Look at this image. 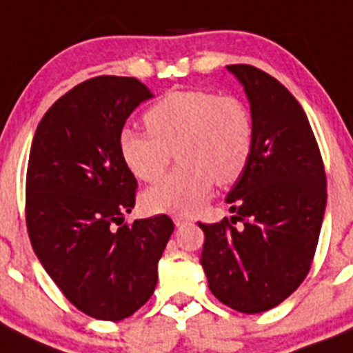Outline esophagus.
Instances as JSON below:
<instances>
[{"label": "esophagus", "instance_id": "34e87169", "mask_svg": "<svg viewBox=\"0 0 353 353\" xmlns=\"http://www.w3.org/2000/svg\"><path fill=\"white\" fill-rule=\"evenodd\" d=\"M173 223L176 224V226H183V224H187L189 223V219H187L185 215H173Z\"/></svg>", "mask_w": 353, "mask_h": 353}]
</instances>
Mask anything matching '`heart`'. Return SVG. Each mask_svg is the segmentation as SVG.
Wrapping results in <instances>:
<instances>
[{"mask_svg": "<svg viewBox=\"0 0 353 353\" xmlns=\"http://www.w3.org/2000/svg\"><path fill=\"white\" fill-rule=\"evenodd\" d=\"M148 132L123 129L121 161L136 179L154 182L171 154L180 166L143 194L152 212L191 214L214 183L230 185L244 173L252 152V120L236 97L207 90L171 92L145 114Z\"/></svg>", "mask_w": 353, "mask_h": 353, "instance_id": "obj_1", "label": "heart"}]
</instances>
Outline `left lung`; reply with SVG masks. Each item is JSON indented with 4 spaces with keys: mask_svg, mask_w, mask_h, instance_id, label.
I'll use <instances>...</instances> for the list:
<instances>
[{
    "mask_svg": "<svg viewBox=\"0 0 353 353\" xmlns=\"http://www.w3.org/2000/svg\"><path fill=\"white\" fill-rule=\"evenodd\" d=\"M251 108L252 152L228 192L230 221L201 224L208 288L240 313L281 304L307 276L327 205L322 155L297 99L251 65H228Z\"/></svg>",
    "mask_w": 353,
    "mask_h": 353,
    "instance_id": "8db88e82",
    "label": "left lung"
}]
</instances>
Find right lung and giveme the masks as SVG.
Here are the masks:
<instances>
[{
  "label": "right lung",
  "mask_w": 353,
  "mask_h": 353,
  "mask_svg": "<svg viewBox=\"0 0 353 353\" xmlns=\"http://www.w3.org/2000/svg\"><path fill=\"white\" fill-rule=\"evenodd\" d=\"M152 97L136 77H93L49 108L31 143V245L65 297L97 320H123L152 297L174 230L164 214L120 226L138 182L118 139L134 109Z\"/></svg>",
  "instance_id": "right-lung-1"
}]
</instances>
